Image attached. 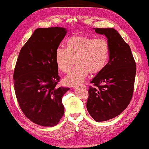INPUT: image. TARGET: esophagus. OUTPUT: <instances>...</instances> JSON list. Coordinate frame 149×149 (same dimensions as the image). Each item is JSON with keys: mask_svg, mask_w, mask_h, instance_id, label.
<instances>
[{"mask_svg": "<svg viewBox=\"0 0 149 149\" xmlns=\"http://www.w3.org/2000/svg\"><path fill=\"white\" fill-rule=\"evenodd\" d=\"M81 86L82 87H83V88H86V86H85V85H81Z\"/></svg>", "mask_w": 149, "mask_h": 149, "instance_id": "34e87169", "label": "esophagus"}]
</instances>
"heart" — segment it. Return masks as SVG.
Returning a JSON list of instances; mask_svg holds the SVG:
<instances>
[{"label": "heart", "mask_w": 149, "mask_h": 149, "mask_svg": "<svg viewBox=\"0 0 149 149\" xmlns=\"http://www.w3.org/2000/svg\"><path fill=\"white\" fill-rule=\"evenodd\" d=\"M109 55V45L105 38L88 36H72L66 42V48L58 47L55 54L57 68L68 72L74 64V68L64 79L68 86L82 83L88 72L98 74L105 68Z\"/></svg>", "instance_id": "obj_1"}]
</instances>
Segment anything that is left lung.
Here are the masks:
<instances>
[{
    "instance_id": "left-lung-1",
    "label": "left lung",
    "mask_w": 149,
    "mask_h": 149,
    "mask_svg": "<svg viewBox=\"0 0 149 149\" xmlns=\"http://www.w3.org/2000/svg\"><path fill=\"white\" fill-rule=\"evenodd\" d=\"M105 35L109 45V61L91 81L86 108L97 122L119 115L128 107L133 94L136 65L131 49L113 28L94 29Z\"/></svg>"
}]
</instances>
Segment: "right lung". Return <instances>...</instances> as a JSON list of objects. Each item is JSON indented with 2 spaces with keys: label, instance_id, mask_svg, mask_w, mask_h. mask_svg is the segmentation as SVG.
Returning <instances> with one entry per match:
<instances>
[{
  "label": "right lung",
  "instance_id": "1",
  "mask_svg": "<svg viewBox=\"0 0 149 149\" xmlns=\"http://www.w3.org/2000/svg\"><path fill=\"white\" fill-rule=\"evenodd\" d=\"M66 33L62 27L37 29L16 63L13 80L19 105L27 118L39 125H56L64 113L62 98L69 88L57 86L60 77L55 54Z\"/></svg>",
  "mask_w": 149,
  "mask_h": 149
}]
</instances>
